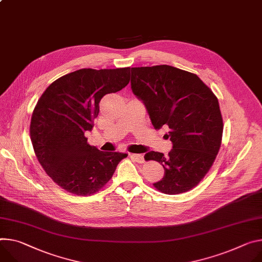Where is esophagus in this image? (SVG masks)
<instances>
[{"label":"esophagus","instance_id":"1","mask_svg":"<svg viewBox=\"0 0 262 262\" xmlns=\"http://www.w3.org/2000/svg\"><path fill=\"white\" fill-rule=\"evenodd\" d=\"M130 157H132V159L135 160L137 163H144V157H143V155H140V154H132Z\"/></svg>","mask_w":262,"mask_h":262}]
</instances>
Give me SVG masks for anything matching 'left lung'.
Wrapping results in <instances>:
<instances>
[{
	"mask_svg": "<svg viewBox=\"0 0 262 262\" xmlns=\"http://www.w3.org/2000/svg\"><path fill=\"white\" fill-rule=\"evenodd\" d=\"M132 90L143 100L156 129L172 142L168 156L149 151L145 161L165 169L154 187L165 194L191 190L205 178L216 159L223 138V117L217 97L198 75L167 64L132 68Z\"/></svg>",
	"mask_w": 262,
	"mask_h": 262,
	"instance_id": "8db88e82",
	"label": "left lung"
}]
</instances>
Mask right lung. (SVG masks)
I'll return each mask as SVG.
<instances>
[{
  "instance_id": "1",
  "label": "right lung",
  "mask_w": 262,
  "mask_h": 262,
  "mask_svg": "<svg viewBox=\"0 0 262 262\" xmlns=\"http://www.w3.org/2000/svg\"><path fill=\"white\" fill-rule=\"evenodd\" d=\"M130 68L80 69L53 81L31 117L30 139L41 167L66 191L86 196L112 179L126 154L104 152L88 143L99 102L129 82Z\"/></svg>"
}]
</instances>
